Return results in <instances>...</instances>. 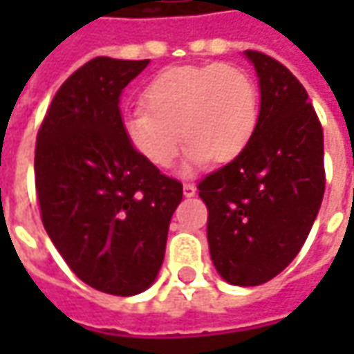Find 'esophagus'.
Here are the masks:
<instances>
[{"label": "esophagus", "mask_w": 354, "mask_h": 354, "mask_svg": "<svg viewBox=\"0 0 354 354\" xmlns=\"http://www.w3.org/2000/svg\"><path fill=\"white\" fill-rule=\"evenodd\" d=\"M195 193H197V187L193 183H185L183 185V195L185 197H195Z\"/></svg>", "instance_id": "obj_1"}]
</instances>
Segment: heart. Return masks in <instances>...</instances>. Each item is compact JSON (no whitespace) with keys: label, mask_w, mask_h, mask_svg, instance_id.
I'll return each instance as SVG.
<instances>
[{"label":"heart","mask_w":354,"mask_h":354,"mask_svg":"<svg viewBox=\"0 0 354 354\" xmlns=\"http://www.w3.org/2000/svg\"><path fill=\"white\" fill-rule=\"evenodd\" d=\"M143 104L124 116L129 145L147 163L165 169L183 140V173L236 159L258 124V90L230 64L175 66L157 75Z\"/></svg>","instance_id":"b5f03b06"}]
</instances>
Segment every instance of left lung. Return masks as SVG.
<instances>
[{"instance_id": "8db88e82", "label": "left lung", "mask_w": 354, "mask_h": 354, "mask_svg": "<svg viewBox=\"0 0 354 354\" xmlns=\"http://www.w3.org/2000/svg\"><path fill=\"white\" fill-rule=\"evenodd\" d=\"M260 86L250 143L198 183L211 260L232 286L276 278L301 250L325 193L323 129L301 82L276 59L244 50Z\"/></svg>"}]
</instances>
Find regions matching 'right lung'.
<instances>
[{
  "mask_svg": "<svg viewBox=\"0 0 354 354\" xmlns=\"http://www.w3.org/2000/svg\"><path fill=\"white\" fill-rule=\"evenodd\" d=\"M149 61L96 57L71 75L37 133L41 218L64 262L90 288L136 295L156 281L183 185L129 145L120 96Z\"/></svg>",
  "mask_w": 354,
  "mask_h": 354,
  "instance_id": "obj_1",
  "label": "right lung"
}]
</instances>
